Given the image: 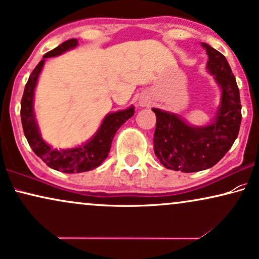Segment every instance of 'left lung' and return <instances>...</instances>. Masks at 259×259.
<instances>
[{"instance_id": "8db88e82", "label": "left lung", "mask_w": 259, "mask_h": 259, "mask_svg": "<svg viewBox=\"0 0 259 259\" xmlns=\"http://www.w3.org/2000/svg\"><path fill=\"white\" fill-rule=\"evenodd\" d=\"M207 68L222 88L221 106L210 125L194 127L173 113L153 109L156 116L154 153L168 169L185 173L212 167L224 158L238 137L241 123L239 88L227 60L210 45Z\"/></svg>"}]
</instances>
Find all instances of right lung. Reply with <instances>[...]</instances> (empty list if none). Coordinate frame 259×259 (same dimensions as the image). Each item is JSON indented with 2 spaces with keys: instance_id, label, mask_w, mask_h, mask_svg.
Instances as JSON below:
<instances>
[{
  "instance_id": "obj_1",
  "label": "right lung",
  "mask_w": 259,
  "mask_h": 259,
  "mask_svg": "<svg viewBox=\"0 0 259 259\" xmlns=\"http://www.w3.org/2000/svg\"><path fill=\"white\" fill-rule=\"evenodd\" d=\"M76 45V39H69V40L62 42L54 50L47 52L42 56V60L39 62L37 67L29 75L27 83L25 86L24 96L21 99L20 110L22 129H24V134L27 139L29 147L42 161L47 163L49 167L64 173H80L97 168L109 155L111 143H112L117 130L127 119L132 118L134 112H135L134 107H129L127 110L107 114L106 118L101 124L99 132L94 135L93 139L88 141L86 145L77 147V148L65 150L52 149L50 146L42 141L37 123H35L33 112V94L39 73L44 65L45 58L57 56L62 52L75 48Z\"/></svg>"
}]
</instances>
